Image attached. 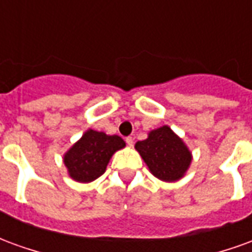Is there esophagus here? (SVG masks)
Listing matches in <instances>:
<instances>
[{
  "label": "esophagus",
  "instance_id": "34e87169",
  "mask_svg": "<svg viewBox=\"0 0 252 252\" xmlns=\"http://www.w3.org/2000/svg\"><path fill=\"white\" fill-rule=\"evenodd\" d=\"M126 143L128 144V146H129V147H131L132 144H133V137H132V136L126 137Z\"/></svg>",
  "mask_w": 252,
  "mask_h": 252
}]
</instances>
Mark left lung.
I'll return each instance as SVG.
<instances>
[{
    "label": "left lung",
    "instance_id": "obj_1",
    "mask_svg": "<svg viewBox=\"0 0 252 252\" xmlns=\"http://www.w3.org/2000/svg\"><path fill=\"white\" fill-rule=\"evenodd\" d=\"M135 148L150 171L159 180L167 182L180 180L191 162L188 147L167 126L150 132L147 139L137 142Z\"/></svg>",
    "mask_w": 252,
    "mask_h": 252
}]
</instances>
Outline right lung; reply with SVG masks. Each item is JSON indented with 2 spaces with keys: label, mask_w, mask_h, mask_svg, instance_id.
<instances>
[{
  "label": "right lung",
  "mask_w": 252,
  "mask_h": 252,
  "mask_svg": "<svg viewBox=\"0 0 252 252\" xmlns=\"http://www.w3.org/2000/svg\"><path fill=\"white\" fill-rule=\"evenodd\" d=\"M126 143L117 135L89 129L64 155L68 174L78 182H92L105 173L110 157Z\"/></svg>",
  "instance_id": "obj_1"
}]
</instances>
